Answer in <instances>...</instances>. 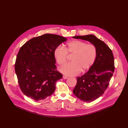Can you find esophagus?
Listing matches in <instances>:
<instances>
[{
  "label": "esophagus",
  "mask_w": 128,
  "mask_h": 128,
  "mask_svg": "<svg viewBox=\"0 0 128 128\" xmlns=\"http://www.w3.org/2000/svg\"><path fill=\"white\" fill-rule=\"evenodd\" d=\"M63 79H67V78H68V77H67V76H63Z\"/></svg>",
  "instance_id": "obj_1"
}]
</instances>
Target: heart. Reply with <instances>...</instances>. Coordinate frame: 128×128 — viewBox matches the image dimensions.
<instances>
[{
  "label": "heart",
  "instance_id": "obj_1",
  "mask_svg": "<svg viewBox=\"0 0 128 128\" xmlns=\"http://www.w3.org/2000/svg\"><path fill=\"white\" fill-rule=\"evenodd\" d=\"M67 53L73 55L72 62L63 66L60 71L66 76H72L77 75L80 71L85 72L94 65L97 50L92 44H87L80 40L69 42L65 48L59 46L54 50V57L58 65L62 66L66 63Z\"/></svg>",
  "mask_w": 128,
  "mask_h": 128
}]
</instances>
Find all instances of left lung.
Masks as SVG:
<instances>
[{"label":"left lung","instance_id":"left-lung-1","mask_svg":"<svg viewBox=\"0 0 128 128\" xmlns=\"http://www.w3.org/2000/svg\"><path fill=\"white\" fill-rule=\"evenodd\" d=\"M90 42L96 48L97 56L94 65L81 77H77L74 94L84 102H92L104 94L114 72L112 51L103 41L93 34L73 37Z\"/></svg>","mask_w":128,"mask_h":128}]
</instances>
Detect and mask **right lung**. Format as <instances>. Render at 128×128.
I'll return each instance as SVG.
<instances>
[{
	"instance_id": "obj_1",
	"label": "right lung",
	"mask_w": 128,
	"mask_h": 128,
	"mask_svg": "<svg viewBox=\"0 0 128 128\" xmlns=\"http://www.w3.org/2000/svg\"><path fill=\"white\" fill-rule=\"evenodd\" d=\"M67 40L46 34L32 38L20 48L15 70L20 89L27 97L39 101L54 92L57 81L63 77L56 70L54 51Z\"/></svg>"
}]
</instances>
